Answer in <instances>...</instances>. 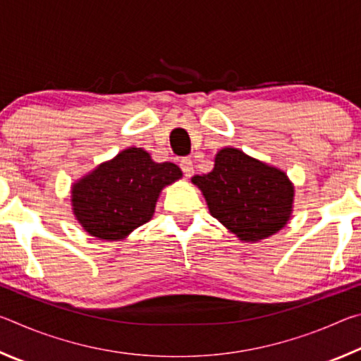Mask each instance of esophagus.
<instances>
[{"mask_svg": "<svg viewBox=\"0 0 361 361\" xmlns=\"http://www.w3.org/2000/svg\"><path fill=\"white\" fill-rule=\"evenodd\" d=\"M180 167H181L183 173H185L186 178H189V176H192V173H194V166H192L191 159H188V157L181 159V161H180Z\"/></svg>", "mask_w": 361, "mask_h": 361, "instance_id": "esophagus-1", "label": "esophagus"}]
</instances>
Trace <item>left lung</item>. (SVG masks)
Segmentation results:
<instances>
[{"instance_id": "1", "label": "left lung", "mask_w": 361, "mask_h": 361, "mask_svg": "<svg viewBox=\"0 0 361 361\" xmlns=\"http://www.w3.org/2000/svg\"><path fill=\"white\" fill-rule=\"evenodd\" d=\"M191 181L202 191L212 216L242 242L274 235L291 216L295 186L286 173L237 148L219 149L212 172Z\"/></svg>"}]
</instances>
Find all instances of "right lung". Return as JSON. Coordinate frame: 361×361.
I'll use <instances>...</instances> for the list:
<instances>
[{
    "instance_id": "right-lung-1",
    "label": "right lung",
    "mask_w": 361,
    "mask_h": 361,
    "mask_svg": "<svg viewBox=\"0 0 361 361\" xmlns=\"http://www.w3.org/2000/svg\"><path fill=\"white\" fill-rule=\"evenodd\" d=\"M183 176L172 162H154L142 148H127L71 188L78 223L100 240H122L154 215L159 194Z\"/></svg>"
}]
</instances>
